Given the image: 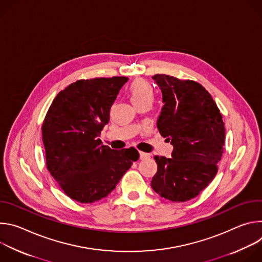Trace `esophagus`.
<instances>
[{
    "instance_id": "34e87169",
    "label": "esophagus",
    "mask_w": 262,
    "mask_h": 262,
    "mask_svg": "<svg viewBox=\"0 0 262 262\" xmlns=\"http://www.w3.org/2000/svg\"><path fill=\"white\" fill-rule=\"evenodd\" d=\"M149 158H150V155L140 151V160L144 161V160H147V159H149Z\"/></svg>"
}]
</instances>
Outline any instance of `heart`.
I'll use <instances>...</instances> for the list:
<instances>
[{"label": "heart", "instance_id": "obj_1", "mask_svg": "<svg viewBox=\"0 0 262 262\" xmlns=\"http://www.w3.org/2000/svg\"><path fill=\"white\" fill-rule=\"evenodd\" d=\"M130 98L135 105L142 102H151L154 89L151 85L143 79L136 80L130 86Z\"/></svg>", "mask_w": 262, "mask_h": 262}]
</instances>
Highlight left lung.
I'll return each mask as SVG.
<instances>
[{
  "label": "left lung",
  "instance_id": "1",
  "mask_svg": "<svg viewBox=\"0 0 262 262\" xmlns=\"http://www.w3.org/2000/svg\"><path fill=\"white\" fill-rule=\"evenodd\" d=\"M163 95L157 125L173 145L170 159L156 156L158 172L151 186L161 197L184 202L198 196L217 172L225 144L222 114L199 83L167 74L152 77Z\"/></svg>",
  "mask_w": 262,
  "mask_h": 262
}]
</instances>
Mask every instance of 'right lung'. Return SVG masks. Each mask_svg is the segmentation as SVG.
<instances>
[{
    "label": "right lung",
    "instance_id": "1",
    "mask_svg": "<svg viewBox=\"0 0 262 262\" xmlns=\"http://www.w3.org/2000/svg\"><path fill=\"white\" fill-rule=\"evenodd\" d=\"M126 77L79 80L60 91L41 126L47 168L72 200L106 197L139 160L135 148L113 150L98 139Z\"/></svg>",
    "mask_w": 262,
    "mask_h": 262
}]
</instances>
